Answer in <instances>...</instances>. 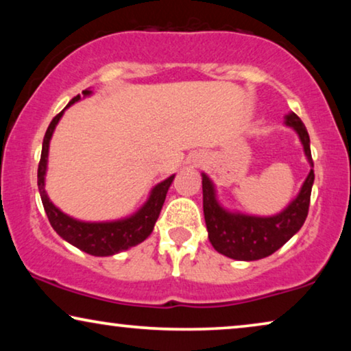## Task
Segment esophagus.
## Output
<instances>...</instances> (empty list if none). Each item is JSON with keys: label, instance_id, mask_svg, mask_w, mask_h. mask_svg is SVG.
<instances>
[{"label": "esophagus", "instance_id": "1", "mask_svg": "<svg viewBox=\"0 0 351 351\" xmlns=\"http://www.w3.org/2000/svg\"><path fill=\"white\" fill-rule=\"evenodd\" d=\"M201 162H203V158H201V156L196 158V160H195V165H196V166H199Z\"/></svg>", "mask_w": 351, "mask_h": 351}]
</instances>
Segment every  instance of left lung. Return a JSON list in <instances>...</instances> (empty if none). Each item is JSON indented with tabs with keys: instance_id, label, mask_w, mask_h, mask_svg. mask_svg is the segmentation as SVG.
I'll return each instance as SVG.
<instances>
[{
	"instance_id": "1",
	"label": "left lung",
	"mask_w": 351,
	"mask_h": 351,
	"mask_svg": "<svg viewBox=\"0 0 351 351\" xmlns=\"http://www.w3.org/2000/svg\"><path fill=\"white\" fill-rule=\"evenodd\" d=\"M285 124L297 134L304 147L310 167H313L310 152V137L302 119L294 112L285 117ZM203 177V210L209 241L215 251L234 261L252 262L271 256L289 241L304 225L308 214L311 186L315 182L313 169L302 184L289 204L273 215H252L230 210L219 201L217 189L206 172Z\"/></svg>"
}]
</instances>
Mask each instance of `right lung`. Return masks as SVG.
Wrapping results in <instances>:
<instances>
[{
  "instance_id": "obj_1",
  "label": "right lung",
  "mask_w": 351,
  "mask_h": 351,
  "mask_svg": "<svg viewBox=\"0 0 351 351\" xmlns=\"http://www.w3.org/2000/svg\"><path fill=\"white\" fill-rule=\"evenodd\" d=\"M93 95V90H83V99ZM81 95H76L70 100V104L52 119L49 128L43 138L41 160L38 166V189H40L41 201L45 206L46 215L49 219L52 228L62 239L70 243L71 246L78 247L80 251L95 257H108L114 254L128 251L137 244L150 237L158 217H160L161 208L165 204L167 190L174 180L176 174H172L160 184H156L150 190V195L145 203L138 208L136 213L128 215V217L117 220H102V222H88V220H80L65 214L64 210L57 208L47 196L46 191V172H47V156H49V143L56 126L59 124L60 118L64 117L65 110L71 105L80 102Z\"/></svg>"
}]
</instances>
